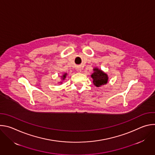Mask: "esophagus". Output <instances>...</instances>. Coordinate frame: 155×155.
I'll return each mask as SVG.
<instances>
[{"label": "esophagus", "mask_w": 155, "mask_h": 155, "mask_svg": "<svg viewBox=\"0 0 155 155\" xmlns=\"http://www.w3.org/2000/svg\"><path fill=\"white\" fill-rule=\"evenodd\" d=\"M77 71L78 72H81V69L80 68H77Z\"/></svg>", "instance_id": "obj_1"}]
</instances>
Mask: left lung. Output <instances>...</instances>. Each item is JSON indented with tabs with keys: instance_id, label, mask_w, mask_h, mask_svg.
<instances>
[{
	"instance_id": "obj_1",
	"label": "left lung",
	"mask_w": 155,
	"mask_h": 155,
	"mask_svg": "<svg viewBox=\"0 0 155 155\" xmlns=\"http://www.w3.org/2000/svg\"><path fill=\"white\" fill-rule=\"evenodd\" d=\"M91 77L93 80V82L94 85L96 87L105 85L108 81V75L98 68H94L93 69V73L91 74Z\"/></svg>"
}]
</instances>
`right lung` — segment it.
<instances>
[{"mask_svg": "<svg viewBox=\"0 0 155 155\" xmlns=\"http://www.w3.org/2000/svg\"><path fill=\"white\" fill-rule=\"evenodd\" d=\"M67 75H68V73H64V74L61 76V80H64L65 78H66V77H67ZM59 83L62 84V81L59 82Z\"/></svg>", "mask_w": 155, "mask_h": 155, "instance_id": "obj_1", "label": "right lung"}]
</instances>
